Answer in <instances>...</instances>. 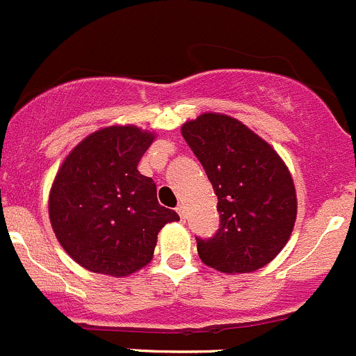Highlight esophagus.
I'll use <instances>...</instances> for the list:
<instances>
[{
  "label": "esophagus",
  "instance_id": "34e87169",
  "mask_svg": "<svg viewBox=\"0 0 356 356\" xmlns=\"http://www.w3.org/2000/svg\"><path fill=\"white\" fill-rule=\"evenodd\" d=\"M177 213L179 214V218H181V220H185V207H183L181 204H179V206L177 207Z\"/></svg>",
  "mask_w": 356,
  "mask_h": 356
}]
</instances>
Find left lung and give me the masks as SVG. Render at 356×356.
<instances>
[{
  "mask_svg": "<svg viewBox=\"0 0 356 356\" xmlns=\"http://www.w3.org/2000/svg\"><path fill=\"white\" fill-rule=\"evenodd\" d=\"M181 135L218 197L220 228L197 238L202 263L223 273H249L284 249L298 213L296 188L279 154L237 119L199 115Z\"/></svg>",
  "mask_w": 356,
  "mask_h": 356,
  "instance_id": "8db88e82",
  "label": "left lung"
}]
</instances>
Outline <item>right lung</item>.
<instances>
[{
    "label": "right lung",
    "mask_w": 356,
    "mask_h": 356,
    "mask_svg": "<svg viewBox=\"0 0 356 356\" xmlns=\"http://www.w3.org/2000/svg\"><path fill=\"white\" fill-rule=\"evenodd\" d=\"M154 135L108 126L65 157L50 190L51 228L83 268L126 277L149 265L157 234L179 216L157 202L152 178L136 170Z\"/></svg>",
    "instance_id": "1"
}]
</instances>
